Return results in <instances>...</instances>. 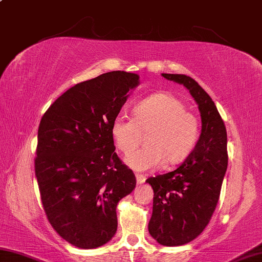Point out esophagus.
I'll return each instance as SVG.
<instances>
[{"mask_svg":"<svg viewBox=\"0 0 262 262\" xmlns=\"http://www.w3.org/2000/svg\"><path fill=\"white\" fill-rule=\"evenodd\" d=\"M136 178H137V183L138 184H143L146 181V176L145 175H141V173H136Z\"/></svg>","mask_w":262,"mask_h":262,"instance_id":"obj_1","label":"esophagus"}]
</instances>
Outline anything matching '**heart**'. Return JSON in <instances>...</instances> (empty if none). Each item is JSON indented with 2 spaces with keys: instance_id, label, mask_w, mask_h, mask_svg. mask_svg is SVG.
I'll use <instances>...</instances> for the list:
<instances>
[{
  "instance_id": "heart-1",
  "label": "heart",
  "mask_w": 262,
  "mask_h": 262,
  "mask_svg": "<svg viewBox=\"0 0 262 262\" xmlns=\"http://www.w3.org/2000/svg\"><path fill=\"white\" fill-rule=\"evenodd\" d=\"M147 130L148 145L125 159L127 166L136 170L157 168L166 160L170 164L183 161L199 139L200 123L181 99L159 92L137 102L134 116L119 114L110 125L115 144L125 154L139 145L141 131Z\"/></svg>"
}]
</instances>
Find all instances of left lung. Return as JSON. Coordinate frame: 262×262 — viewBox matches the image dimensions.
<instances>
[{
  "label": "left lung",
  "mask_w": 262,
  "mask_h": 262,
  "mask_svg": "<svg viewBox=\"0 0 262 262\" xmlns=\"http://www.w3.org/2000/svg\"><path fill=\"white\" fill-rule=\"evenodd\" d=\"M183 85L198 104L201 132L176 170L148 178L154 191L148 231L159 244L181 246L198 237L216 208L228 167L227 130L212 98L191 77L162 73Z\"/></svg>",
  "instance_id": "obj_1"
}]
</instances>
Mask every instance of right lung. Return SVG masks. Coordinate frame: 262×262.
Masks as SVG:
<instances>
[{"mask_svg": "<svg viewBox=\"0 0 262 262\" xmlns=\"http://www.w3.org/2000/svg\"><path fill=\"white\" fill-rule=\"evenodd\" d=\"M139 84L137 73H103L69 89L41 118L35 175L43 209L58 235L79 249L112 239L117 204L136 187L115 153L110 125Z\"/></svg>", "mask_w": 262, "mask_h": 262, "instance_id": "add662e5", "label": "right lung"}]
</instances>
